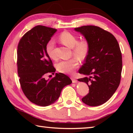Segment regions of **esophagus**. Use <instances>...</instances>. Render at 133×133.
I'll return each mask as SVG.
<instances>
[{"label":"esophagus","mask_w":133,"mask_h":133,"mask_svg":"<svg viewBox=\"0 0 133 133\" xmlns=\"http://www.w3.org/2000/svg\"><path fill=\"white\" fill-rule=\"evenodd\" d=\"M71 80H72V82H73V83H77V80L76 79V78L74 77H71Z\"/></svg>","instance_id":"34e87169"}]
</instances>
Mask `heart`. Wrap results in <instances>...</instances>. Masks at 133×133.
<instances>
[{
    "label": "heart",
    "mask_w": 133,
    "mask_h": 133,
    "mask_svg": "<svg viewBox=\"0 0 133 133\" xmlns=\"http://www.w3.org/2000/svg\"><path fill=\"white\" fill-rule=\"evenodd\" d=\"M59 39L63 44L69 48L72 49V52L80 60H84L88 55L90 45L87 39H83L78 41V38L73 33L64 31L59 35ZM55 41L50 40L47 43L46 51L49 57L51 59H56L55 53ZM79 62L76 57H73L70 59L62 60L56 64V69L60 73L72 75L75 70L79 66Z\"/></svg>",
    "instance_id": "1"
}]
</instances>
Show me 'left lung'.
I'll return each mask as SVG.
<instances>
[{
	"label": "left lung",
	"instance_id": "1",
	"mask_svg": "<svg viewBox=\"0 0 133 133\" xmlns=\"http://www.w3.org/2000/svg\"><path fill=\"white\" fill-rule=\"evenodd\" d=\"M89 41L90 48L79 73L85 77L78 81L88 85L89 93L82 99L84 104L98 106L111 98L121 80L122 56L117 40L109 31L96 26L75 28Z\"/></svg>",
	"mask_w": 133,
	"mask_h": 133
}]
</instances>
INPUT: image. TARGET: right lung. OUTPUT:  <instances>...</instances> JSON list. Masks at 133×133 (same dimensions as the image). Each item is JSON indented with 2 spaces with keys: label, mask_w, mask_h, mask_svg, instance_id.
I'll use <instances>...</instances> for the list:
<instances>
[{
  "label": "right lung",
  "mask_w": 133,
  "mask_h": 133,
  "mask_svg": "<svg viewBox=\"0 0 133 133\" xmlns=\"http://www.w3.org/2000/svg\"><path fill=\"white\" fill-rule=\"evenodd\" d=\"M57 29L38 25L23 35L17 46V73L22 91L31 102L48 106L59 97L63 87L72 83L61 73L46 80L45 75L56 69L46 51L47 43Z\"/></svg>",
  "instance_id": "obj_1"
}]
</instances>
